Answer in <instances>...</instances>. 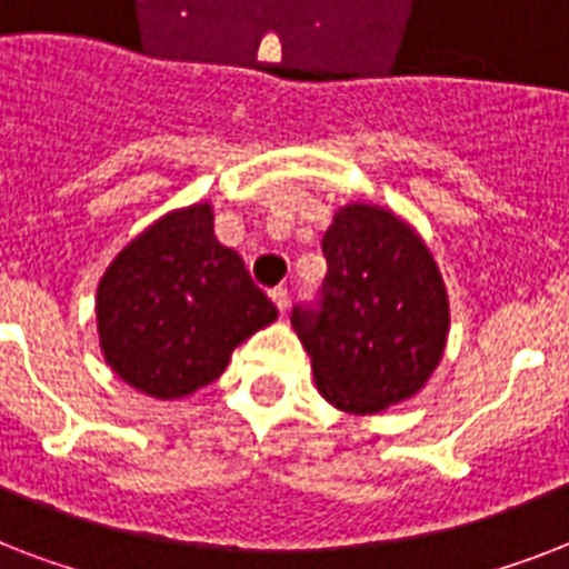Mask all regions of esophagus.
I'll list each match as a JSON object with an SVG mask.
<instances>
[{
    "label": "esophagus",
    "instance_id": "esophagus-1",
    "mask_svg": "<svg viewBox=\"0 0 569 569\" xmlns=\"http://www.w3.org/2000/svg\"><path fill=\"white\" fill-rule=\"evenodd\" d=\"M268 295H271V301H274V307L280 312H283L286 307H289V292H286L283 286H277V289H271V292H268Z\"/></svg>",
    "mask_w": 569,
    "mask_h": 569
}]
</instances>
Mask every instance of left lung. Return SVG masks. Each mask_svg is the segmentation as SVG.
I'll return each instance as SVG.
<instances>
[{
  "label": "left lung",
  "instance_id": "8db88e82",
  "mask_svg": "<svg viewBox=\"0 0 569 569\" xmlns=\"http://www.w3.org/2000/svg\"><path fill=\"white\" fill-rule=\"evenodd\" d=\"M319 310H292L321 398L372 416L413 398L440 366L449 295L422 236L387 206L346 203L321 241Z\"/></svg>",
  "mask_w": 569,
  "mask_h": 569
}]
</instances>
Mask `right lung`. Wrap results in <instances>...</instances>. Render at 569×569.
I'll return each mask as SVG.
<instances>
[{
	"mask_svg": "<svg viewBox=\"0 0 569 569\" xmlns=\"http://www.w3.org/2000/svg\"><path fill=\"white\" fill-rule=\"evenodd\" d=\"M277 307L214 239L212 203L171 209L111 259L97 286V333L111 372L177 401L221 378L232 351Z\"/></svg>",
	"mask_w": 569,
	"mask_h": 569,
	"instance_id": "obj_1",
	"label": "right lung"
}]
</instances>
